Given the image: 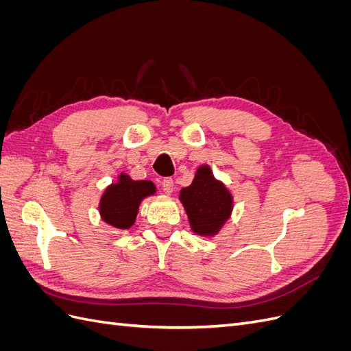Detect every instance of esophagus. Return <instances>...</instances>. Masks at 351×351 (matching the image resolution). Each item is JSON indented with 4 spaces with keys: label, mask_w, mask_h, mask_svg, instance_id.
Returning a JSON list of instances; mask_svg holds the SVG:
<instances>
[{
    "label": "esophagus",
    "mask_w": 351,
    "mask_h": 351,
    "mask_svg": "<svg viewBox=\"0 0 351 351\" xmlns=\"http://www.w3.org/2000/svg\"><path fill=\"white\" fill-rule=\"evenodd\" d=\"M161 184H162V190L167 195L173 193V190H174V180L173 178H164Z\"/></svg>",
    "instance_id": "34e87169"
}]
</instances>
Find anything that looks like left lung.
Wrapping results in <instances>:
<instances>
[{"label": "left lung", "mask_w": 351, "mask_h": 351, "mask_svg": "<svg viewBox=\"0 0 351 351\" xmlns=\"http://www.w3.org/2000/svg\"><path fill=\"white\" fill-rule=\"evenodd\" d=\"M178 199L187 214L190 228L202 237H215L234 208V197L228 187L215 178L208 164L196 169L192 184L180 190Z\"/></svg>", "instance_id": "1"}]
</instances>
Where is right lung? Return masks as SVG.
I'll use <instances>...</instances> for the list:
<instances>
[{
    "instance_id": "1",
    "label": "right lung",
    "mask_w": 351,
    "mask_h": 351,
    "mask_svg": "<svg viewBox=\"0 0 351 351\" xmlns=\"http://www.w3.org/2000/svg\"><path fill=\"white\" fill-rule=\"evenodd\" d=\"M156 186L151 180H133L127 173L117 176V182L105 187L99 199V215L105 224L117 230H130L142 200L154 196Z\"/></svg>"
}]
</instances>
